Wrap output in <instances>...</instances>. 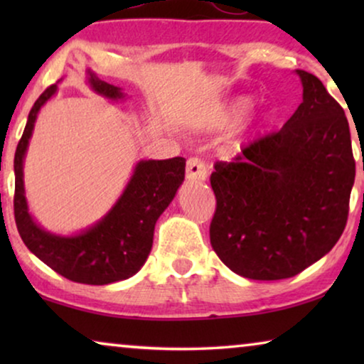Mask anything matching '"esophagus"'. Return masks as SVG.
I'll use <instances>...</instances> for the list:
<instances>
[{
	"label": "esophagus",
	"instance_id": "esophagus-1",
	"mask_svg": "<svg viewBox=\"0 0 364 364\" xmlns=\"http://www.w3.org/2000/svg\"><path fill=\"white\" fill-rule=\"evenodd\" d=\"M207 166L202 159L198 157H191L187 161V167H186V176L188 181H205L207 178Z\"/></svg>",
	"mask_w": 364,
	"mask_h": 364
}]
</instances>
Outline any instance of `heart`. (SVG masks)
<instances>
[{"label":"heart","instance_id":"heart-1","mask_svg":"<svg viewBox=\"0 0 364 364\" xmlns=\"http://www.w3.org/2000/svg\"><path fill=\"white\" fill-rule=\"evenodd\" d=\"M253 107V99L250 96H240L235 97L233 101L227 104L220 112L215 114L212 119L205 122V127L208 129H228L237 126L243 117L250 112Z\"/></svg>","mask_w":364,"mask_h":364}]
</instances>
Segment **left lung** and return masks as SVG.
Instances as JSON below:
<instances>
[{"mask_svg":"<svg viewBox=\"0 0 364 364\" xmlns=\"http://www.w3.org/2000/svg\"><path fill=\"white\" fill-rule=\"evenodd\" d=\"M296 74L303 102L285 126L210 176L212 248L252 280L298 275L335 247L348 220L356 172L348 119L320 79Z\"/></svg>","mask_w":364,"mask_h":364,"instance_id":"8db88e82","label":"left lung"}]
</instances>
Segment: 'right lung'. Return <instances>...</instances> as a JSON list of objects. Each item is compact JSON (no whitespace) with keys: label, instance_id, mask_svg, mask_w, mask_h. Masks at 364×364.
Returning <instances> with one entry per match:
<instances>
[{"label":"right lung","instance_id":"1","mask_svg":"<svg viewBox=\"0 0 364 364\" xmlns=\"http://www.w3.org/2000/svg\"><path fill=\"white\" fill-rule=\"evenodd\" d=\"M87 82L94 92L107 99H121V87L99 79L87 69ZM53 84L34 102L26 127L14 152V220L24 245L68 280L86 285H107L136 275L152 248L157 218L176 197L186 177V159L141 161L134 168L126 191L111 210L87 230L73 237L49 233L33 220L24 197L23 161L38 112L56 92Z\"/></svg>","mask_w":364,"mask_h":364}]
</instances>
